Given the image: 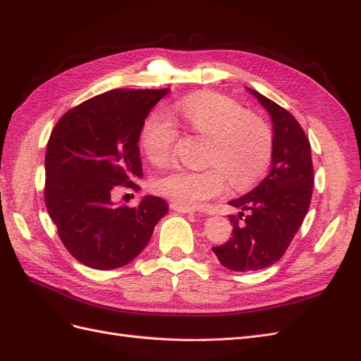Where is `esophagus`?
Listing matches in <instances>:
<instances>
[{
	"label": "esophagus",
	"instance_id": "34e87169",
	"mask_svg": "<svg viewBox=\"0 0 361 361\" xmlns=\"http://www.w3.org/2000/svg\"><path fill=\"white\" fill-rule=\"evenodd\" d=\"M170 207H171V209H173L174 212H179V214H194V209H188V207L178 206L176 203H171Z\"/></svg>",
	"mask_w": 361,
	"mask_h": 361
}]
</instances>
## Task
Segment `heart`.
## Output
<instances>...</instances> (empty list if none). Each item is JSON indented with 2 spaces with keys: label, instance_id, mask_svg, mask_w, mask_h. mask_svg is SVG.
I'll list each match as a JSON object with an SVG mask.
<instances>
[{
  "label": "heart",
  "instance_id": "heart-1",
  "mask_svg": "<svg viewBox=\"0 0 361 361\" xmlns=\"http://www.w3.org/2000/svg\"><path fill=\"white\" fill-rule=\"evenodd\" d=\"M183 125L192 134L209 138L206 170L171 169L154 182L155 191L194 209L206 200L221 195L227 176L235 188L255 183L264 174L274 154V133L264 117L248 113L235 99L220 93H200L185 97L174 106ZM179 145V133L162 113H154L145 123L141 146L150 162L167 164Z\"/></svg>",
  "mask_w": 361,
  "mask_h": 361
}]
</instances>
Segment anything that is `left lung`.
<instances>
[{"label": "left lung", "mask_w": 361, "mask_h": 361, "mask_svg": "<svg viewBox=\"0 0 361 361\" xmlns=\"http://www.w3.org/2000/svg\"><path fill=\"white\" fill-rule=\"evenodd\" d=\"M267 108L274 126V154L267 178L256 188L228 202L241 212L228 215L231 241L212 247L232 271H257L281 259L309 211L313 191L310 141L288 110L248 89Z\"/></svg>", "instance_id": "1"}]
</instances>
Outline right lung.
Instances as JSON below:
<instances>
[{
  "label": "right lung",
  "instance_id": "1",
  "mask_svg": "<svg viewBox=\"0 0 361 361\" xmlns=\"http://www.w3.org/2000/svg\"><path fill=\"white\" fill-rule=\"evenodd\" d=\"M161 90L116 89L64 113L45 157V204L63 245L85 267L120 268L135 259L167 214L166 200L116 204L114 191L143 176L138 138Z\"/></svg>",
  "mask_w": 361,
  "mask_h": 361
}]
</instances>
